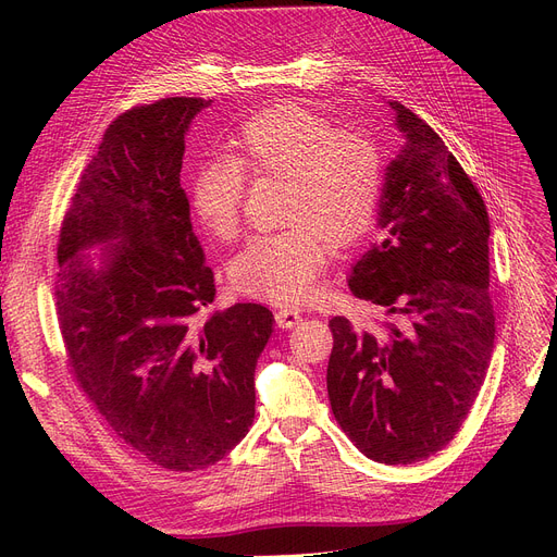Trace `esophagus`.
<instances>
[{
    "instance_id": "34e87169",
    "label": "esophagus",
    "mask_w": 557,
    "mask_h": 557,
    "mask_svg": "<svg viewBox=\"0 0 557 557\" xmlns=\"http://www.w3.org/2000/svg\"><path fill=\"white\" fill-rule=\"evenodd\" d=\"M275 323L282 330H290L300 323V313L298 311H290V309H277L275 311Z\"/></svg>"
}]
</instances>
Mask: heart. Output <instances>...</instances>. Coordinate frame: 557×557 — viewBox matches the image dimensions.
Returning a JSON list of instances; mask_svg holds the SVG:
<instances>
[{"instance_id":"b5f03b06","label":"heart","mask_w":557,"mask_h":557,"mask_svg":"<svg viewBox=\"0 0 557 557\" xmlns=\"http://www.w3.org/2000/svg\"><path fill=\"white\" fill-rule=\"evenodd\" d=\"M246 175L284 181L282 221L290 227L252 239L232 261V284L257 300L298 305L325 269L327 242L347 248L372 227L384 187L382 149L300 103L255 114L230 139V156L205 160L194 175L196 214L219 242L239 234Z\"/></svg>"}]
</instances>
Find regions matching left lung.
<instances>
[{
  "label": "left lung",
  "instance_id": "1",
  "mask_svg": "<svg viewBox=\"0 0 557 557\" xmlns=\"http://www.w3.org/2000/svg\"><path fill=\"white\" fill-rule=\"evenodd\" d=\"M388 106L406 141L386 166L382 232L349 275V290L388 318L366 330L330 320L327 393L363 456L411 465L454 441L485 382L490 219L441 135L399 101Z\"/></svg>",
  "mask_w": 557,
  "mask_h": 557
}]
</instances>
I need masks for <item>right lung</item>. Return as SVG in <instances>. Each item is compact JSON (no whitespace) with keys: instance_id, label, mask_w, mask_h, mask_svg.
Listing matches in <instances>:
<instances>
[{"instance_id":"obj_1","label":"right lung","mask_w":557,"mask_h":557,"mask_svg":"<svg viewBox=\"0 0 557 557\" xmlns=\"http://www.w3.org/2000/svg\"><path fill=\"white\" fill-rule=\"evenodd\" d=\"M208 106L169 97L116 116L58 239L55 311L76 384L124 445L169 472L205 470L242 443L275 323L255 302L205 315L214 273L181 169L185 133ZM110 240L99 270L82 259Z\"/></svg>"}]
</instances>
